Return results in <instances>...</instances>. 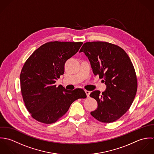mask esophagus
Returning a JSON list of instances; mask_svg holds the SVG:
<instances>
[{
	"mask_svg": "<svg viewBox=\"0 0 154 154\" xmlns=\"http://www.w3.org/2000/svg\"><path fill=\"white\" fill-rule=\"evenodd\" d=\"M85 93H86V94H87V97H89V94H90V91L85 90Z\"/></svg>",
	"mask_w": 154,
	"mask_h": 154,
	"instance_id": "obj_1",
	"label": "esophagus"
}]
</instances>
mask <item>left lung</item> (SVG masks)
I'll use <instances>...</instances> for the list:
<instances>
[{"instance_id":"8db88e82","label":"left lung","mask_w":154,"mask_h":154,"mask_svg":"<svg viewBox=\"0 0 154 154\" xmlns=\"http://www.w3.org/2000/svg\"><path fill=\"white\" fill-rule=\"evenodd\" d=\"M82 51L94 74L106 85L102 94L98 90L90 94L98 103L91 114L103 123L115 122L129 109L136 94L137 78L132 62L123 48L107 42L85 43L79 51Z\"/></svg>"}]
</instances>
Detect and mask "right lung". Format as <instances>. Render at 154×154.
<instances>
[{
	"label": "right lung",
	"mask_w": 154,
	"mask_h": 154,
	"mask_svg": "<svg viewBox=\"0 0 154 154\" xmlns=\"http://www.w3.org/2000/svg\"><path fill=\"white\" fill-rule=\"evenodd\" d=\"M82 42H51L38 48L26 60L20 74L23 100L36 120L55 123L66 114L72 103L85 98L82 89L56 87V80L65 72L66 61L75 55Z\"/></svg>",
	"instance_id": "add662e5"
}]
</instances>
